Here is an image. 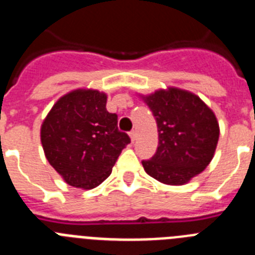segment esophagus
Returning <instances> with one entry per match:
<instances>
[{
    "label": "esophagus",
    "instance_id": "34e87169",
    "mask_svg": "<svg viewBox=\"0 0 255 255\" xmlns=\"http://www.w3.org/2000/svg\"><path fill=\"white\" fill-rule=\"evenodd\" d=\"M130 139H131L132 143H134V141L136 140V131H135V130L130 131Z\"/></svg>",
    "mask_w": 255,
    "mask_h": 255
}]
</instances>
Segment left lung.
<instances>
[{
	"label": "left lung",
	"mask_w": 255,
	"mask_h": 255,
	"mask_svg": "<svg viewBox=\"0 0 255 255\" xmlns=\"http://www.w3.org/2000/svg\"><path fill=\"white\" fill-rule=\"evenodd\" d=\"M158 128L155 154L143 161L145 172L167 185H184L215 155L220 126L215 112L191 92L170 87L141 96Z\"/></svg>",
	"instance_id": "8db88e82"
}]
</instances>
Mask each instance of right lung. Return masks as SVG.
<instances>
[{"instance_id":"add662e5","label":"right lung","mask_w":255,"mask_h":255,"mask_svg":"<svg viewBox=\"0 0 255 255\" xmlns=\"http://www.w3.org/2000/svg\"><path fill=\"white\" fill-rule=\"evenodd\" d=\"M106 103L103 92L75 89L61 97L40 126L47 161L74 188L88 190L102 184L130 143Z\"/></svg>"}]
</instances>
